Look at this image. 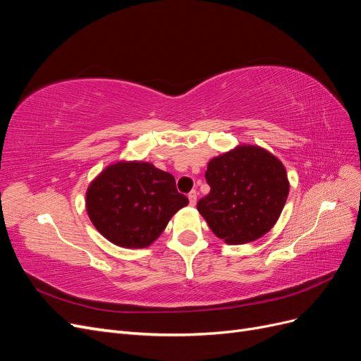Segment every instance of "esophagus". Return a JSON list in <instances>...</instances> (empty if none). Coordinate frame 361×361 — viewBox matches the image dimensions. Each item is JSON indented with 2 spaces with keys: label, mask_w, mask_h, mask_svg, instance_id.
Returning <instances> with one entry per match:
<instances>
[{
  "label": "esophagus",
  "mask_w": 361,
  "mask_h": 361,
  "mask_svg": "<svg viewBox=\"0 0 361 361\" xmlns=\"http://www.w3.org/2000/svg\"><path fill=\"white\" fill-rule=\"evenodd\" d=\"M188 199H190V204L194 206L195 203H197V191H191L188 194Z\"/></svg>",
  "instance_id": "1"
}]
</instances>
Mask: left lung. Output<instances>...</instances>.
Masks as SVG:
<instances>
[{"label": "left lung", "mask_w": 361, "mask_h": 361, "mask_svg": "<svg viewBox=\"0 0 361 361\" xmlns=\"http://www.w3.org/2000/svg\"><path fill=\"white\" fill-rule=\"evenodd\" d=\"M204 178L211 191L197 209L215 236L231 245L268 233L289 194L285 166L259 146H238L212 158Z\"/></svg>", "instance_id": "8db88e82"}]
</instances>
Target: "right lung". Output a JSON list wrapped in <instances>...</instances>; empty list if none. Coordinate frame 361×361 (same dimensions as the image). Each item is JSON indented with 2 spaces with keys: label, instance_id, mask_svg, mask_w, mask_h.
<instances>
[{
  "label": "right lung",
  "instance_id": "add662e5",
  "mask_svg": "<svg viewBox=\"0 0 361 361\" xmlns=\"http://www.w3.org/2000/svg\"><path fill=\"white\" fill-rule=\"evenodd\" d=\"M188 199L173 174L143 161H118L89 185L85 207L108 241L125 248L149 247Z\"/></svg>",
  "mask_w": 361,
  "mask_h": 361
}]
</instances>
